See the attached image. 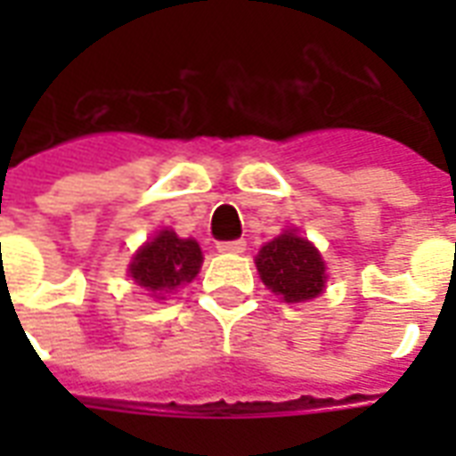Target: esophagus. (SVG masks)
Listing matches in <instances>:
<instances>
[{"instance_id": "34e87169", "label": "esophagus", "mask_w": 456, "mask_h": 456, "mask_svg": "<svg viewBox=\"0 0 456 456\" xmlns=\"http://www.w3.org/2000/svg\"><path fill=\"white\" fill-rule=\"evenodd\" d=\"M217 250H220V253H234V256H239V253H243V250H246V241H243V239H234V241H220L217 243Z\"/></svg>"}]
</instances>
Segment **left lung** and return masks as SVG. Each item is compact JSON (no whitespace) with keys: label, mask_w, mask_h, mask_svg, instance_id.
<instances>
[{"label":"left lung","mask_w":456,"mask_h":456,"mask_svg":"<svg viewBox=\"0 0 456 456\" xmlns=\"http://www.w3.org/2000/svg\"><path fill=\"white\" fill-rule=\"evenodd\" d=\"M257 272L265 286L281 296L286 303H303L317 298L324 289V260L307 239L296 234H281L256 257Z\"/></svg>","instance_id":"obj_1"}]
</instances>
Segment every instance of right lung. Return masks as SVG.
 <instances>
[{
  "label": "right lung",
  "mask_w": 456,
  "mask_h": 456,
  "mask_svg": "<svg viewBox=\"0 0 456 456\" xmlns=\"http://www.w3.org/2000/svg\"><path fill=\"white\" fill-rule=\"evenodd\" d=\"M203 256L193 239H179L175 232L163 229L160 234L139 250L130 265V277L158 300L177 286L189 284L200 270Z\"/></svg>",
  "instance_id": "1"
}]
</instances>
